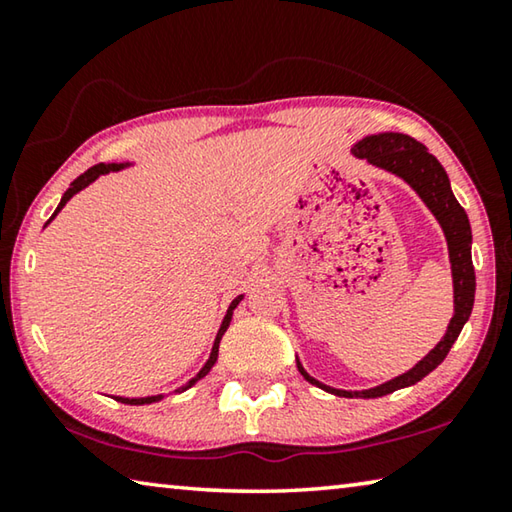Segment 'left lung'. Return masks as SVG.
Instances as JSON below:
<instances>
[{
    "instance_id": "left-lung-1",
    "label": "left lung",
    "mask_w": 512,
    "mask_h": 512,
    "mask_svg": "<svg viewBox=\"0 0 512 512\" xmlns=\"http://www.w3.org/2000/svg\"><path fill=\"white\" fill-rule=\"evenodd\" d=\"M354 158H361L370 162L372 167H379L388 173H395L402 178L415 194L422 198V203L429 207V212L436 216L440 228L445 232L447 250H449V264H452V284H454V316L449 320L447 332L438 345L424 359H420L411 370L402 372L400 377H393L379 384L375 388H366V391H343V388H332L309 375L302 368L300 359L296 357V366L300 375L305 377L309 384H314L323 391L339 395V397H361V400H372V397L388 395L400 388L418 384L420 379L436 370L440 363L445 361L447 352L452 350L454 341L461 334L463 325L472 314L474 307V291H476V277L472 266V228L470 219H467L461 203L456 201L449 185L447 171L443 169L433 155L427 151V146L420 144L413 137L404 133H377L363 137L361 142L352 146Z\"/></svg>"
}]
</instances>
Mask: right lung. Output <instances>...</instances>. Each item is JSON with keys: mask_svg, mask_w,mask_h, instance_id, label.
<instances>
[{"mask_svg": "<svg viewBox=\"0 0 512 512\" xmlns=\"http://www.w3.org/2000/svg\"><path fill=\"white\" fill-rule=\"evenodd\" d=\"M126 167H131V162H108V164H103V162H99V164H94V167H90L88 171L85 173H81L79 178L74 180L72 185L67 187V192L63 194V198H60V203H58V207H56V212L51 214V219L45 223V225H49L51 221L56 219V214L63 210V207L67 205V201L69 198H72L74 194H79L81 189H85L88 185H92L94 180H97L99 176H103V173H110V171H121V169H126ZM244 300V293H241V296H237L235 300L230 302V307H228V311H225V316H223V323H221V327H219V332H216V339H214V345H212V352H210V359L205 361V366L196 372V377H192L187 381V384H183L180 388H176V391L173 393H183V391H187V388H192L198 379H203L207 372L212 370V366L216 363V359H219V343H221V339H223V334H225V329L230 327V320H232V311L237 309V305L239 302ZM117 402H121V404H133V406H142V404H153V402H160V400H164V393H160V395H149V397H115Z\"/></svg>", "mask_w": 512, "mask_h": 512, "instance_id": "add662e5", "label": "right lung"}]
</instances>
